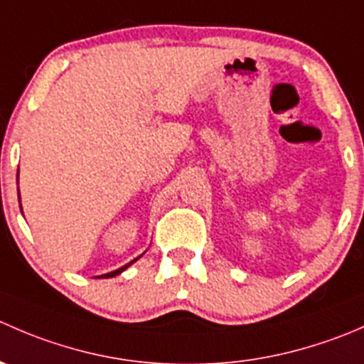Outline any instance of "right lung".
Segmentation results:
<instances>
[{"label": "right lung", "mask_w": 364, "mask_h": 364, "mask_svg": "<svg viewBox=\"0 0 364 364\" xmlns=\"http://www.w3.org/2000/svg\"><path fill=\"white\" fill-rule=\"evenodd\" d=\"M17 185H19V171H17ZM17 193H19V190H17ZM19 203H21V196H19ZM21 211H23V205H21ZM141 257H142V255H139V257H137V259L130 260V262H128V264H124V266H121V267H117V269H114V271H111V273H105V274H100V277H98V278H112V277H116V274H121V273H123V271H124V269H127V267H130V266H132V264H134V262H135V260H139V259H141Z\"/></svg>", "instance_id": "add662e5"}]
</instances>
